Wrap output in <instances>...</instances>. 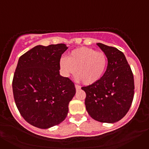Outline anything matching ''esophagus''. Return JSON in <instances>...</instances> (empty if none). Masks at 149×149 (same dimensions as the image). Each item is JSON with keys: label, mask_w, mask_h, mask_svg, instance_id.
<instances>
[{"label": "esophagus", "mask_w": 149, "mask_h": 149, "mask_svg": "<svg viewBox=\"0 0 149 149\" xmlns=\"http://www.w3.org/2000/svg\"><path fill=\"white\" fill-rule=\"evenodd\" d=\"M75 88H76V89H77V90H79V89H81V86H79L78 84H75Z\"/></svg>", "instance_id": "esophagus-1"}]
</instances>
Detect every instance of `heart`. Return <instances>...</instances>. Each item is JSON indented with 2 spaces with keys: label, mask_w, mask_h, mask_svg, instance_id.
Listing matches in <instances>:
<instances>
[{
  "label": "heart",
  "mask_w": 149,
  "mask_h": 149,
  "mask_svg": "<svg viewBox=\"0 0 149 149\" xmlns=\"http://www.w3.org/2000/svg\"><path fill=\"white\" fill-rule=\"evenodd\" d=\"M107 67V57L102 51L81 47L71 52L68 58L60 60V68L65 76L75 73L84 84L89 85L104 75Z\"/></svg>",
  "instance_id": "heart-1"
}]
</instances>
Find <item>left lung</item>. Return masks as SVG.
I'll return each mask as SVG.
<instances>
[{"mask_svg":"<svg viewBox=\"0 0 149 149\" xmlns=\"http://www.w3.org/2000/svg\"><path fill=\"white\" fill-rule=\"evenodd\" d=\"M97 45L107 57L106 72L98 81L81 89L86 93L85 105L89 115L100 122L114 123L122 119L131 107L134 75L122 51L102 43Z\"/></svg>","mask_w":149,"mask_h":149,"instance_id":"1","label":"left lung"}]
</instances>
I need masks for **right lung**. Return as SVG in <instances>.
<instances>
[{
  "mask_svg": "<svg viewBox=\"0 0 149 149\" xmlns=\"http://www.w3.org/2000/svg\"><path fill=\"white\" fill-rule=\"evenodd\" d=\"M65 44L35 46L20 56L13 80V96L22 116L36 127L47 129L67 116L75 95L74 83L60 74Z\"/></svg>",
  "mask_w": 149,
  "mask_h": 149,
  "instance_id": "add662e5",
  "label": "right lung"
}]
</instances>
